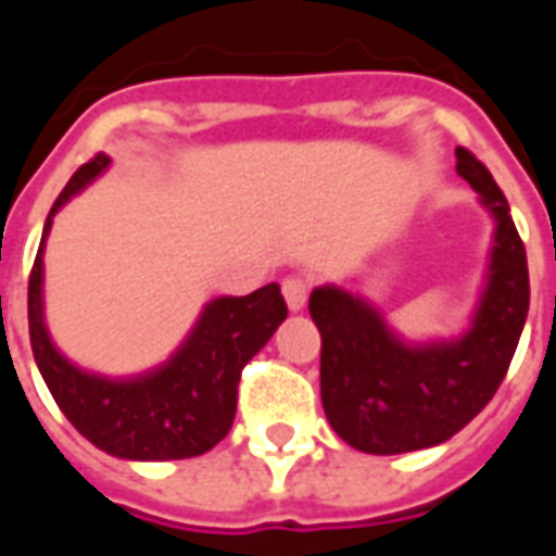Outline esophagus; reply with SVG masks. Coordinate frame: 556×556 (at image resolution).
Wrapping results in <instances>:
<instances>
[{
    "label": "esophagus",
    "mask_w": 556,
    "mask_h": 556,
    "mask_svg": "<svg viewBox=\"0 0 556 556\" xmlns=\"http://www.w3.org/2000/svg\"><path fill=\"white\" fill-rule=\"evenodd\" d=\"M282 298L289 303L291 313H301L303 306H306V298H309V286H306V279L301 277H289L282 282Z\"/></svg>",
    "instance_id": "esophagus-1"
}]
</instances>
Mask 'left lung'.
Masks as SVG:
<instances>
[{"mask_svg": "<svg viewBox=\"0 0 556 556\" xmlns=\"http://www.w3.org/2000/svg\"><path fill=\"white\" fill-rule=\"evenodd\" d=\"M455 157L494 223L477 303L458 333L402 337L366 294L337 282L309 294L327 422L361 453L399 455L450 441L497 393L525 330L530 277L509 202L470 151L455 148Z\"/></svg>", "mask_w": 556, "mask_h": 556, "instance_id": "obj_1", "label": "left lung"}]
</instances>
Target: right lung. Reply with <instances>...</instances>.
<instances>
[{
	"label": "right lung",
	"mask_w": 556,
	"mask_h": 556,
	"mask_svg": "<svg viewBox=\"0 0 556 556\" xmlns=\"http://www.w3.org/2000/svg\"><path fill=\"white\" fill-rule=\"evenodd\" d=\"M110 166L106 154L79 166L43 223L29 277L31 354L55 405L98 450L125 462L193 458L229 434L241 369L265 349L289 309L270 282L243 298H211L181 345L146 372L101 375L71 361L50 337L43 315V247L55 214Z\"/></svg>",
	"instance_id": "add662e5"
}]
</instances>
